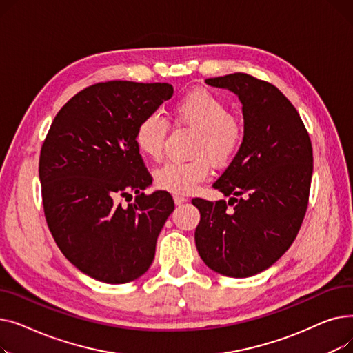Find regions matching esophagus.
Wrapping results in <instances>:
<instances>
[{
	"mask_svg": "<svg viewBox=\"0 0 353 353\" xmlns=\"http://www.w3.org/2000/svg\"><path fill=\"white\" fill-rule=\"evenodd\" d=\"M173 199H174V203L177 206H180V205H183V203H186L188 201V199L184 197V196H180V194H174L173 196Z\"/></svg>",
	"mask_w": 353,
	"mask_h": 353,
	"instance_id": "esophagus-1",
	"label": "esophagus"
}]
</instances>
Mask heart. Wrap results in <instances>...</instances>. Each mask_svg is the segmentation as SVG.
Returning a JSON list of instances; mask_svg holds the SVG:
<instances>
[{
    "mask_svg": "<svg viewBox=\"0 0 353 353\" xmlns=\"http://www.w3.org/2000/svg\"><path fill=\"white\" fill-rule=\"evenodd\" d=\"M176 119L197 132L190 161H169L156 170V184L174 194H189L210 173V163H228L242 145L245 127L229 113L226 103L208 90H194L174 105ZM167 121L159 113L145 114L136 128L139 152L152 160L163 157Z\"/></svg>",
    "mask_w": 353,
    "mask_h": 353,
    "instance_id": "obj_1",
    "label": "heart"
}]
</instances>
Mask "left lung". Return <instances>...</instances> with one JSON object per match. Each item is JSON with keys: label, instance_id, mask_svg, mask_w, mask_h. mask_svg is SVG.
Instances as JSON below:
<instances>
[{"label": "left lung", "instance_id": "8db88e82", "mask_svg": "<svg viewBox=\"0 0 353 353\" xmlns=\"http://www.w3.org/2000/svg\"><path fill=\"white\" fill-rule=\"evenodd\" d=\"M206 84L239 97L245 137L213 183L233 197L192 200L200 212L196 248L212 270L249 277L270 268L298 236L309 200L312 143L299 113L273 84L243 72L208 79Z\"/></svg>", "mask_w": 353, "mask_h": 353}]
</instances>
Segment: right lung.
Listing matches in <instances>:
<instances>
[{"mask_svg":"<svg viewBox=\"0 0 353 353\" xmlns=\"http://www.w3.org/2000/svg\"><path fill=\"white\" fill-rule=\"evenodd\" d=\"M173 96L169 83L107 81L77 92L55 116L40 154L48 229L79 270L104 283L132 282L150 268L174 201L152 184L136 145L140 120ZM133 191L137 200L118 201Z\"/></svg>","mask_w":353,"mask_h":353,"instance_id":"1","label":"right lung"}]
</instances>
